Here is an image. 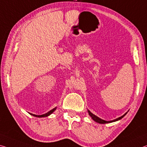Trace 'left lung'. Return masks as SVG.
<instances>
[{"mask_svg":"<svg viewBox=\"0 0 147 147\" xmlns=\"http://www.w3.org/2000/svg\"><path fill=\"white\" fill-rule=\"evenodd\" d=\"M88 114H89L90 116L91 117H92V119L94 120V121H96V122H98V123H100V124L109 123V122H115V121H119V120L121 119L122 118H123V117L125 116V115H126V113H125L124 115H122V117L118 118V119H115V120H113V121H104V120H102V119H100V118H98V117H96V115L92 114V113H91V112L90 111H88Z\"/></svg>","mask_w":147,"mask_h":147,"instance_id":"obj_1","label":"left lung"}]
</instances>
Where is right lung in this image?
Wrapping results in <instances>:
<instances>
[{
	"instance_id": "add662e5",
	"label": "right lung",
	"mask_w": 147,
	"mask_h": 147,
	"mask_svg": "<svg viewBox=\"0 0 147 147\" xmlns=\"http://www.w3.org/2000/svg\"><path fill=\"white\" fill-rule=\"evenodd\" d=\"M56 108L57 107H55V108H54V109H53L52 110H51V111H49V112L48 113H45V114H44V115H34V114H31V115H33V116H34V117H47V116H49V115H51V113H53L55 111V109H56Z\"/></svg>"
}]
</instances>
